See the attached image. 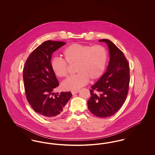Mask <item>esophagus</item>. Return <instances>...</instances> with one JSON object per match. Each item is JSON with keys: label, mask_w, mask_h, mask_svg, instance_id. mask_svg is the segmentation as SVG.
Masks as SVG:
<instances>
[{"label": "esophagus", "mask_w": 155, "mask_h": 155, "mask_svg": "<svg viewBox=\"0 0 155 155\" xmlns=\"http://www.w3.org/2000/svg\"><path fill=\"white\" fill-rule=\"evenodd\" d=\"M78 92H79V91H71V93L73 95H74V94L78 93Z\"/></svg>", "instance_id": "1"}]
</instances>
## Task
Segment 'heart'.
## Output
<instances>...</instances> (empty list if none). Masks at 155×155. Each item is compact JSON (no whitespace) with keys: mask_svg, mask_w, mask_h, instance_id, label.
I'll return each mask as SVG.
<instances>
[{"mask_svg":"<svg viewBox=\"0 0 155 155\" xmlns=\"http://www.w3.org/2000/svg\"><path fill=\"white\" fill-rule=\"evenodd\" d=\"M64 60L54 58L51 61L52 71L59 78L66 77L69 64H76L77 74L62 83L65 90L74 91L85 85L89 80L99 79L104 71L108 58L107 51L101 45L91 46L73 44L63 51Z\"/></svg>","mask_w":155,"mask_h":155,"instance_id":"b5f03b06","label":"heart"}]
</instances>
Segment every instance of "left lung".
Masks as SVG:
<instances>
[{"mask_svg":"<svg viewBox=\"0 0 155 155\" xmlns=\"http://www.w3.org/2000/svg\"><path fill=\"white\" fill-rule=\"evenodd\" d=\"M107 44L110 61L106 73L91 87L88 101L89 111L101 118L114 115L123 106L128 95L130 67L123 52L110 41H99Z\"/></svg>","mask_w":155,"mask_h":155,"instance_id":"1","label":"left lung"}]
</instances>
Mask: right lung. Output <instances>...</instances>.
<instances>
[{"mask_svg":"<svg viewBox=\"0 0 155 155\" xmlns=\"http://www.w3.org/2000/svg\"><path fill=\"white\" fill-rule=\"evenodd\" d=\"M65 44L51 40L43 42L30 54L23 68L27 101L34 110L46 118L60 116L72 96L71 92H53L59 83L51 68L52 53Z\"/></svg>","mask_w":155,"mask_h":155,"instance_id":"1","label":"right lung"}]
</instances>
